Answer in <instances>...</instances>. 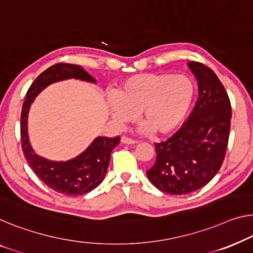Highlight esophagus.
I'll list each match as a JSON object with an SVG mask.
<instances>
[{"label": "esophagus", "instance_id": "esophagus-1", "mask_svg": "<svg viewBox=\"0 0 253 253\" xmlns=\"http://www.w3.org/2000/svg\"><path fill=\"white\" fill-rule=\"evenodd\" d=\"M120 141H122V143H124V144H136L137 143V141H135V139L127 136H123L120 138Z\"/></svg>", "mask_w": 253, "mask_h": 253}]
</instances>
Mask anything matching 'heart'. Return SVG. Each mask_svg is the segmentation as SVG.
<instances>
[{"mask_svg": "<svg viewBox=\"0 0 253 253\" xmlns=\"http://www.w3.org/2000/svg\"><path fill=\"white\" fill-rule=\"evenodd\" d=\"M197 87L185 75L139 74L126 78L109 96L108 107L118 124L141 116L142 124L154 134L177 129L193 107Z\"/></svg>", "mask_w": 253, "mask_h": 253, "instance_id": "1", "label": "heart"}]
</instances>
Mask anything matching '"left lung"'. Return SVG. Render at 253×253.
<instances>
[{"mask_svg":"<svg viewBox=\"0 0 253 253\" xmlns=\"http://www.w3.org/2000/svg\"><path fill=\"white\" fill-rule=\"evenodd\" d=\"M199 85V100L183 126L167 141L156 143L150 182L169 194H187L208 184L223 165L232 107L217 75L201 62L187 63Z\"/></svg>","mask_w":253,"mask_h":253,"instance_id":"obj_1","label":"left lung"}]
</instances>
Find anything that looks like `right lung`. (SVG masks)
<instances>
[{
  "mask_svg": "<svg viewBox=\"0 0 253 253\" xmlns=\"http://www.w3.org/2000/svg\"><path fill=\"white\" fill-rule=\"evenodd\" d=\"M76 78L81 81L95 83L81 66L71 63H56L44 70L27 90V95L21 110L20 136L24 156L35 174L48 187L69 197L83 195L92 191L104 179L111 152L119 144L120 137L99 136L90 143L84 152L66 163L50 161L37 156L29 143L27 119L33 101L42 90L52 83L63 79Z\"/></svg>",
  "mask_w": 253,
  "mask_h": 253,
  "instance_id": "right-lung-1",
  "label": "right lung"
}]
</instances>
